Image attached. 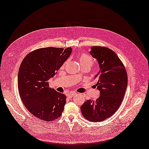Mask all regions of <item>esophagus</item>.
Returning <instances> with one entry per match:
<instances>
[{
    "label": "esophagus",
    "mask_w": 149,
    "mask_h": 149,
    "mask_svg": "<svg viewBox=\"0 0 149 149\" xmlns=\"http://www.w3.org/2000/svg\"><path fill=\"white\" fill-rule=\"evenodd\" d=\"M76 94H77V93H75V92H71V93H70L69 94H68V97H72L74 96Z\"/></svg>",
    "instance_id": "34e87169"
}]
</instances>
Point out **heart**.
<instances>
[{
	"label": "heart",
	"instance_id": "1",
	"mask_svg": "<svg viewBox=\"0 0 149 149\" xmlns=\"http://www.w3.org/2000/svg\"><path fill=\"white\" fill-rule=\"evenodd\" d=\"M79 60L81 66H89L91 67L94 63L93 57L86 53H82L79 56Z\"/></svg>",
	"mask_w": 149,
	"mask_h": 149
}]
</instances>
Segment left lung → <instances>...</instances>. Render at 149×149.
Segmentation results:
<instances>
[{
	"instance_id": "left-lung-1",
	"label": "left lung",
	"mask_w": 149,
	"mask_h": 149,
	"mask_svg": "<svg viewBox=\"0 0 149 149\" xmlns=\"http://www.w3.org/2000/svg\"><path fill=\"white\" fill-rule=\"evenodd\" d=\"M90 54L97 60L100 67L94 78L100 96L96 101H86L81 109L86 120L98 122L111 116L119 108L127 87L128 76L123 62L112 49L94 46Z\"/></svg>"
}]
</instances>
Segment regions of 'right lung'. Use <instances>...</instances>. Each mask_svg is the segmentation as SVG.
Listing matches in <instances>:
<instances>
[{
  "instance_id": "1",
  "label": "right lung",
  "mask_w": 149,
  "mask_h": 149,
  "mask_svg": "<svg viewBox=\"0 0 149 149\" xmlns=\"http://www.w3.org/2000/svg\"><path fill=\"white\" fill-rule=\"evenodd\" d=\"M72 48L36 49L26 55L18 72L17 86L22 103L33 115L52 121L62 115L66 96L49 87L54 76L69 57Z\"/></svg>"
}]
</instances>
